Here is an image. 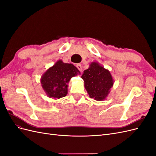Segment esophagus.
<instances>
[{
    "instance_id": "obj_1",
    "label": "esophagus",
    "mask_w": 156,
    "mask_h": 156,
    "mask_svg": "<svg viewBox=\"0 0 156 156\" xmlns=\"http://www.w3.org/2000/svg\"><path fill=\"white\" fill-rule=\"evenodd\" d=\"M76 67L77 68V69L80 71V72H81V71H82V66H81V64H77L76 65Z\"/></svg>"
}]
</instances>
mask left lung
Here are the masks:
<instances>
[{
  "mask_svg": "<svg viewBox=\"0 0 156 156\" xmlns=\"http://www.w3.org/2000/svg\"><path fill=\"white\" fill-rule=\"evenodd\" d=\"M81 78L89 96L97 101L105 100L113 85L110 72L97 62L91 63L90 68L84 71Z\"/></svg>",
  "mask_w": 156,
  "mask_h": 156,
  "instance_id": "left-lung-1",
  "label": "left lung"
}]
</instances>
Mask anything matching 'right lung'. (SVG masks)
<instances>
[{
  "label": "right lung",
  "mask_w": 156,
  "mask_h": 156,
  "mask_svg": "<svg viewBox=\"0 0 156 156\" xmlns=\"http://www.w3.org/2000/svg\"><path fill=\"white\" fill-rule=\"evenodd\" d=\"M79 69L72 64L58 60L43 75L41 79L42 87L50 98L59 99L66 96L68 83L77 74Z\"/></svg>",
  "instance_id": "1"
}]
</instances>
